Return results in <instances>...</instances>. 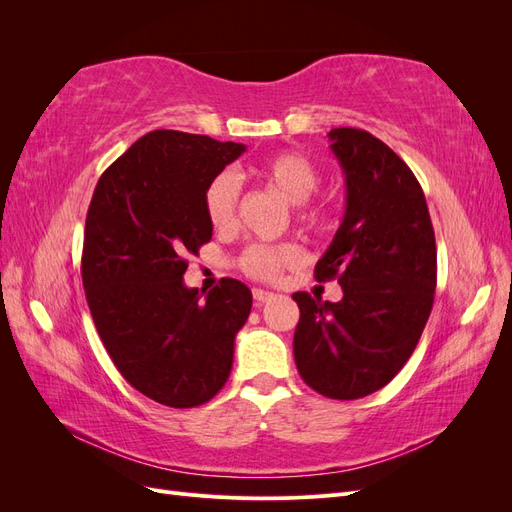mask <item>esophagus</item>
<instances>
[{
    "instance_id": "34e87169",
    "label": "esophagus",
    "mask_w": 512,
    "mask_h": 512,
    "mask_svg": "<svg viewBox=\"0 0 512 512\" xmlns=\"http://www.w3.org/2000/svg\"><path fill=\"white\" fill-rule=\"evenodd\" d=\"M252 294H254V301L258 303V305H262V303H269L275 294L273 292H269V290H262V288H254L252 290Z\"/></svg>"
}]
</instances>
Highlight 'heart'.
Returning a JSON list of instances; mask_svg holds the SVG:
<instances>
[{
	"label": "heart",
	"mask_w": 512,
	"mask_h": 512,
	"mask_svg": "<svg viewBox=\"0 0 512 512\" xmlns=\"http://www.w3.org/2000/svg\"><path fill=\"white\" fill-rule=\"evenodd\" d=\"M252 175L269 185L284 200L294 205L299 224L314 232H324L333 226V207L324 200H307L318 188V168L312 160L297 151H280L260 160L250 168ZM239 205V183L235 175L222 170L205 190V213L213 228L226 230L235 226ZM303 252L297 243H254L239 256V269L260 282H273L284 267L297 265Z\"/></svg>",
	"instance_id": "1"
}]
</instances>
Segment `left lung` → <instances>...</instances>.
Segmentation results:
<instances>
[{
	"label": "left lung",
	"mask_w": 512,
	"mask_h": 512,
	"mask_svg": "<svg viewBox=\"0 0 512 512\" xmlns=\"http://www.w3.org/2000/svg\"><path fill=\"white\" fill-rule=\"evenodd\" d=\"M346 175V213L316 280H337L331 303L294 292V363L329 399H361L406 365L427 324L438 282L436 235L425 194L408 164L356 128L329 132Z\"/></svg>",
	"instance_id": "1"
}]
</instances>
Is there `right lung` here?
I'll return each instance as SVG.
<instances>
[{
  "label": "right lung",
  "instance_id": "1",
  "mask_svg": "<svg viewBox=\"0 0 512 512\" xmlns=\"http://www.w3.org/2000/svg\"><path fill=\"white\" fill-rule=\"evenodd\" d=\"M245 145L153 130L108 166L87 211L81 275L91 318L119 374L168 408L222 391L252 292L222 277L200 299L183 284L188 254L211 241L209 181Z\"/></svg>",
  "mask_w": 512,
  "mask_h": 512
}]
</instances>
